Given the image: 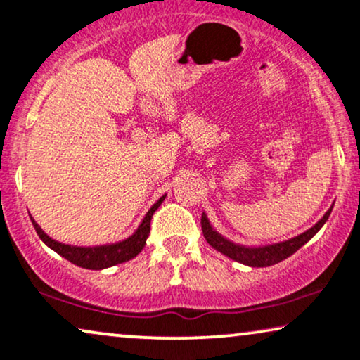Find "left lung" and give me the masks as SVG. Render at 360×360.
<instances>
[{
    "label": "left lung",
    "mask_w": 360,
    "mask_h": 360,
    "mask_svg": "<svg viewBox=\"0 0 360 360\" xmlns=\"http://www.w3.org/2000/svg\"><path fill=\"white\" fill-rule=\"evenodd\" d=\"M330 211L332 207L324 214V217H322L316 226L311 227V229L306 231V233H302L301 236H297V238L284 240V243H279V244L266 245V248H244V245L231 243V240L224 239L222 236H219L212 229L211 224H209L207 217L204 216V214L201 219V226H202V234L207 243L211 244L214 249H217L219 252L226 254L227 257L234 259V261L251 267H267V266H272V264L284 261V259H288L289 256H292V254L297 251V249H301L307 240H311L312 236H316L317 231H319L321 227L326 224V221L329 219Z\"/></svg>",
    "instance_id": "8db88e82"
}]
</instances>
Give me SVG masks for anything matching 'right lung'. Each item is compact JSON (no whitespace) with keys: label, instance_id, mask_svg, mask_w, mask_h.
I'll use <instances>...</instances> for the list:
<instances>
[{"label":"right lung","instance_id":"add662e5","mask_svg":"<svg viewBox=\"0 0 360 360\" xmlns=\"http://www.w3.org/2000/svg\"><path fill=\"white\" fill-rule=\"evenodd\" d=\"M162 201H165V195H162V198L159 199L151 209H149V212L146 214V217H144V221L141 222L138 231H136L129 239L122 240V243H117V244H111V245H99V248H76V245L61 244L44 234L43 229L36 224L33 217H31V221H33V226L41 240H43L44 244H48L53 251H56L59 256L68 259V261L76 264V266L84 267V269L98 271V269H104V267H111V266H116V264L126 262L129 261V259H133L134 256H138L141 249H143L144 244H146L149 231H151L153 214L156 212V209L161 206Z\"/></svg>","mask_w":360,"mask_h":360}]
</instances>
